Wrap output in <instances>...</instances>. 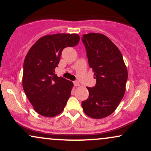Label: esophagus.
Returning <instances> with one entry per match:
<instances>
[{
	"mask_svg": "<svg viewBox=\"0 0 151 151\" xmlns=\"http://www.w3.org/2000/svg\"><path fill=\"white\" fill-rule=\"evenodd\" d=\"M74 85L75 86H79L80 85V84H79V82L78 81H74Z\"/></svg>",
	"mask_w": 151,
	"mask_h": 151,
	"instance_id": "1",
	"label": "esophagus"
}]
</instances>
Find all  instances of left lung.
I'll list each match as a JSON object with an SVG mask.
<instances>
[{
  "mask_svg": "<svg viewBox=\"0 0 151 151\" xmlns=\"http://www.w3.org/2000/svg\"><path fill=\"white\" fill-rule=\"evenodd\" d=\"M81 40L96 79L94 87H87L89 96L82 102V108L89 117L105 118L116 110L123 98L127 68L121 51L106 36L91 33L83 35Z\"/></svg>",
  "mask_w": 151,
  "mask_h": 151,
  "instance_id": "1",
  "label": "left lung"
}]
</instances>
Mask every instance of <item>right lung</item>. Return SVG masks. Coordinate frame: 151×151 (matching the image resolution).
Listing matches in <instances>:
<instances>
[{
	"instance_id": "obj_1",
	"label": "right lung",
	"mask_w": 151,
	"mask_h": 151,
	"mask_svg": "<svg viewBox=\"0 0 151 151\" xmlns=\"http://www.w3.org/2000/svg\"><path fill=\"white\" fill-rule=\"evenodd\" d=\"M77 34L57 33L40 38L29 49L24 63L22 84L26 96L37 113L53 117L63 111L73 83L57 77L62 51L79 43Z\"/></svg>"
}]
</instances>
